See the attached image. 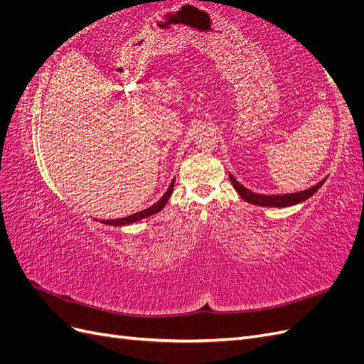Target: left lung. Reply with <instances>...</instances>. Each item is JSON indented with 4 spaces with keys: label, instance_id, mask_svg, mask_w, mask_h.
Here are the masks:
<instances>
[{
    "label": "left lung",
    "instance_id": "left-lung-1",
    "mask_svg": "<svg viewBox=\"0 0 364 364\" xmlns=\"http://www.w3.org/2000/svg\"><path fill=\"white\" fill-rule=\"evenodd\" d=\"M230 183L234 185V188L237 190V193L243 197V199L249 203L258 205V206H267V208H285V206H291L296 203H301L304 200H306L308 197H311L321 186L323 185L325 179L321 181L318 183L313 185L311 188L299 191V193H290V194H277V196H266V194H255L249 191L247 188H245L232 174H229Z\"/></svg>",
    "mask_w": 364,
    "mask_h": 364
}]
</instances>
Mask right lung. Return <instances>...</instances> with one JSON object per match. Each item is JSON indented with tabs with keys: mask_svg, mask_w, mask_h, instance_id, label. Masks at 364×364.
<instances>
[{
	"mask_svg": "<svg viewBox=\"0 0 364 364\" xmlns=\"http://www.w3.org/2000/svg\"><path fill=\"white\" fill-rule=\"evenodd\" d=\"M173 188H174V179L171 181V183H170V186H168L167 193H165V194L161 197V199H159L155 205H151L150 208L144 209V211H139V213H136V214H132V215H127V217H123V218H115V220H102V223H105V225H111V226H124V225L135 223V222H139V220H142V218H146V217H150V215H153V214H156V213L162 211V208L165 206V203L168 202L170 196H171V193H173Z\"/></svg>",
	"mask_w": 364,
	"mask_h": 364,
	"instance_id": "right-lung-1",
	"label": "right lung"
}]
</instances>
